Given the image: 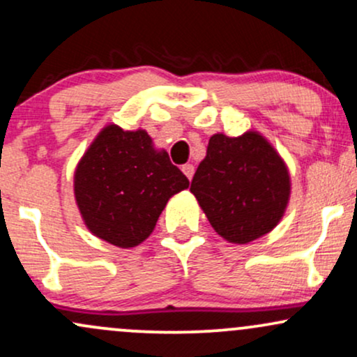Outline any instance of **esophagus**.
Segmentation results:
<instances>
[{
	"instance_id": "obj_1",
	"label": "esophagus",
	"mask_w": 357,
	"mask_h": 357,
	"mask_svg": "<svg viewBox=\"0 0 357 357\" xmlns=\"http://www.w3.org/2000/svg\"><path fill=\"white\" fill-rule=\"evenodd\" d=\"M181 169H183V173L186 174L188 179H191L192 174H195V166H192V165H184Z\"/></svg>"
}]
</instances>
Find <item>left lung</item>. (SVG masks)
<instances>
[{
    "mask_svg": "<svg viewBox=\"0 0 357 357\" xmlns=\"http://www.w3.org/2000/svg\"><path fill=\"white\" fill-rule=\"evenodd\" d=\"M290 190L282 155L267 137L250 129L238 137L213 134L190 191L221 238L247 245L280 223Z\"/></svg>",
    "mask_w": 357,
    "mask_h": 357,
    "instance_id": "obj_1",
    "label": "left lung"
}]
</instances>
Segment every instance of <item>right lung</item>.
Instances as JSON below:
<instances>
[{"label": "right lung", "instance_id": "add662e5", "mask_svg": "<svg viewBox=\"0 0 357 357\" xmlns=\"http://www.w3.org/2000/svg\"><path fill=\"white\" fill-rule=\"evenodd\" d=\"M190 181L155 149L144 129L107 124L90 142L73 173V195L85 227L119 248L142 243L176 192Z\"/></svg>", "mask_w": 357, "mask_h": 357}]
</instances>
